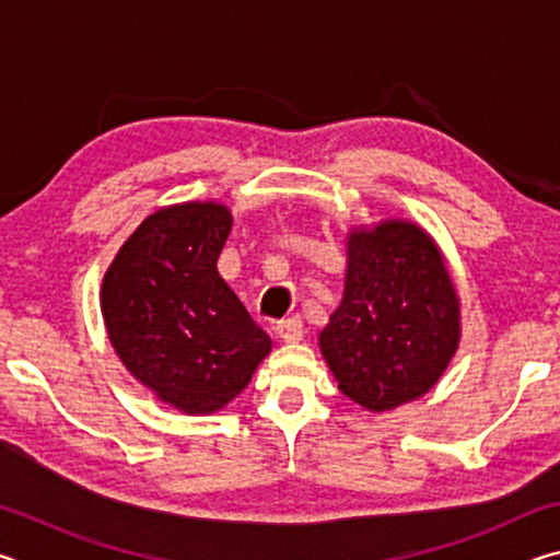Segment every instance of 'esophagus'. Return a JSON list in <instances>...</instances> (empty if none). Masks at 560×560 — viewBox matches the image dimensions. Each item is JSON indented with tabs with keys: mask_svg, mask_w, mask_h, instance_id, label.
Segmentation results:
<instances>
[{
	"mask_svg": "<svg viewBox=\"0 0 560 560\" xmlns=\"http://www.w3.org/2000/svg\"><path fill=\"white\" fill-rule=\"evenodd\" d=\"M277 336L283 340V343H299L303 338V320L301 316H291L283 318L277 324Z\"/></svg>",
	"mask_w": 560,
	"mask_h": 560,
	"instance_id": "esophagus-1",
	"label": "esophagus"
}]
</instances>
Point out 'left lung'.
Listing matches in <instances>:
<instances>
[{"label":"left lung","mask_w":560,"mask_h":560,"mask_svg":"<svg viewBox=\"0 0 560 560\" xmlns=\"http://www.w3.org/2000/svg\"><path fill=\"white\" fill-rule=\"evenodd\" d=\"M318 340L340 393L373 412L440 381L459 343V301L420 226L350 234L343 301Z\"/></svg>","instance_id":"1"}]
</instances>
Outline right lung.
Listing matches in <instances>:
<instances>
[{
	"label": "right lung",
	"mask_w": 560,
	"mask_h": 560,
	"mask_svg": "<svg viewBox=\"0 0 560 560\" xmlns=\"http://www.w3.org/2000/svg\"><path fill=\"white\" fill-rule=\"evenodd\" d=\"M224 205L165 207L130 234L103 279L108 338L160 400L207 415L240 395L271 340L217 273Z\"/></svg>",
	"instance_id": "add662e5"
}]
</instances>
